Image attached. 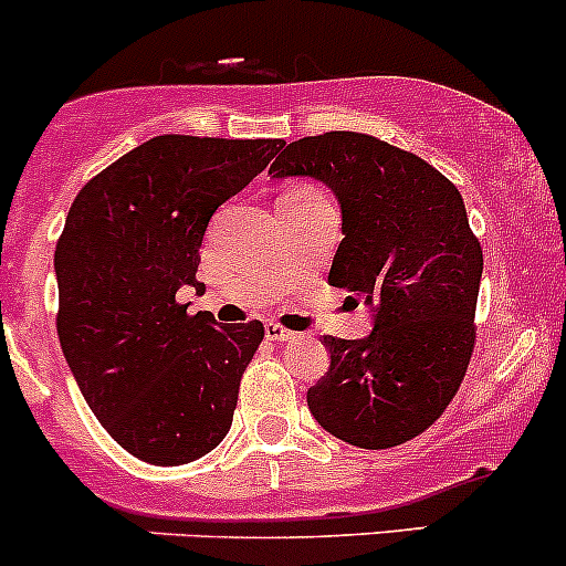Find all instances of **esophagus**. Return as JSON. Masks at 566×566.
<instances>
[{
    "mask_svg": "<svg viewBox=\"0 0 566 566\" xmlns=\"http://www.w3.org/2000/svg\"><path fill=\"white\" fill-rule=\"evenodd\" d=\"M264 335H266V340H294L296 332L294 329H285V326L277 324V322H266Z\"/></svg>",
    "mask_w": 566,
    "mask_h": 566,
    "instance_id": "1",
    "label": "esophagus"
}]
</instances>
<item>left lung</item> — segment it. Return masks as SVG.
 <instances>
[{"mask_svg": "<svg viewBox=\"0 0 566 566\" xmlns=\"http://www.w3.org/2000/svg\"><path fill=\"white\" fill-rule=\"evenodd\" d=\"M270 174L329 185L343 212L329 283L373 311L363 340L324 335L311 413L363 450L406 444L444 413L474 352L482 248L463 196L422 157L348 130L289 144Z\"/></svg>", "mask_w": 566, "mask_h": 566, "instance_id": "1", "label": "left lung"}]
</instances>
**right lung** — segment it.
<instances>
[{
    "instance_id": "add662e5",
    "label": "right lung",
    "mask_w": 566,
    "mask_h": 566,
    "mask_svg": "<svg viewBox=\"0 0 566 566\" xmlns=\"http://www.w3.org/2000/svg\"><path fill=\"white\" fill-rule=\"evenodd\" d=\"M283 138L155 136L92 177L56 242V332L81 395L130 455L179 465L234 419L264 324L218 326L177 300L198 289L214 209L259 177Z\"/></svg>"
}]
</instances>
